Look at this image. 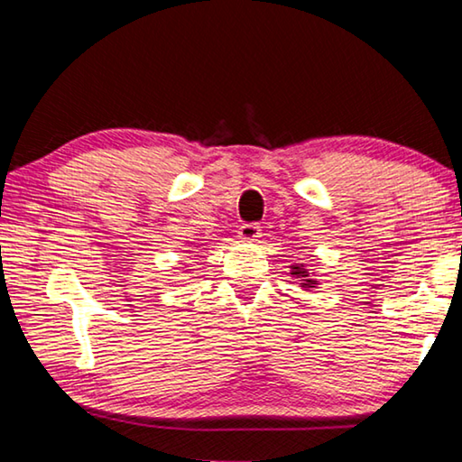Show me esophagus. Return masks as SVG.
Returning <instances> with one entry per match:
<instances>
[{"mask_svg":"<svg viewBox=\"0 0 462 462\" xmlns=\"http://www.w3.org/2000/svg\"><path fill=\"white\" fill-rule=\"evenodd\" d=\"M259 234H261V226H259V224H253V222L242 224L240 230H238V236H240L242 240H248V242L259 238Z\"/></svg>","mask_w":462,"mask_h":462,"instance_id":"obj_1","label":"esophagus"}]
</instances>
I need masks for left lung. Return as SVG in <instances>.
<instances>
[{
    "label": "left lung",
    "instance_id": "left-lung-1",
    "mask_svg": "<svg viewBox=\"0 0 462 462\" xmlns=\"http://www.w3.org/2000/svg\"><path fill=\"white\" fill-rule=\"evenodd\" d=\"M293 275H297V277H303V281H306V287H314L316 285V281L314 279H308L310 277V273L306 271V269H301V267H293Z\"/></svg>",
    "mask_w": 462,
    "mask_h": 462
}]
</instances>
